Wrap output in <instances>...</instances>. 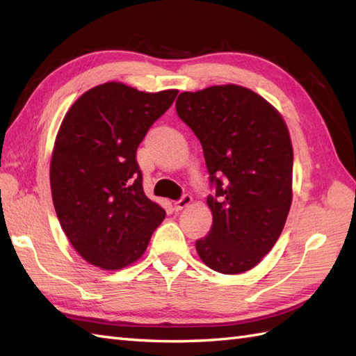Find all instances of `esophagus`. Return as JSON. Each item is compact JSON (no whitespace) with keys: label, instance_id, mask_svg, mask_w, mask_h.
Instances as JSON below:
<instances>
[{"label":"esophagus","instance_id":"esophagus-1","mask_svg":"<svg viewBox=\"0 0 356 356\" xmlns=\"http://www.w3.org/2000/svg\"><path fill=\"white\" fill-rule=\"evenodd\" d=\"M191 202H193L191 195H190V194H185V195H182V199H179L176 203H174V209H176V211H182V209H185L186 207H190Z\"/></svg>","mask_w":356,"mask_h":356}]
</instances>
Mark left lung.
I'll return each mask as SVG.
<instances>
[{"label": "left lung", "mask_w": 356, "mask_h": 356, "mask_svg": "<svg viewBox=\"0 0 356 356\" xmlns=\"http://www.w3.org/2000/svg\"><path fill=\"white\" fill-rule=\"evenodd\" d=\"M179 118L202 143L213 228L195 241L208 268L241 274L266 255L292 203L293 151L282 115L260 95L236 84L184 92Z\"/></svg>", "instance_id": "1"}]
</instances>
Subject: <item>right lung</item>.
<instances>
[{"label": "right lung", "instance_id": "right-lung-1", "mask_svg": "<svg viewBox=\"0 0 356 356\" xmlns=\"http://www.w3.org/2000/svg\"><path fill=\"white\" fill-rule=\"evenodd\" d=\"M177 93L105 82L63 119L50 162L53 205L72 246L93 266H130L165 218V209L143 193L136 151Z\"/></svg>", "mask_w": 356, "mask_h": 356}]
</instances>
